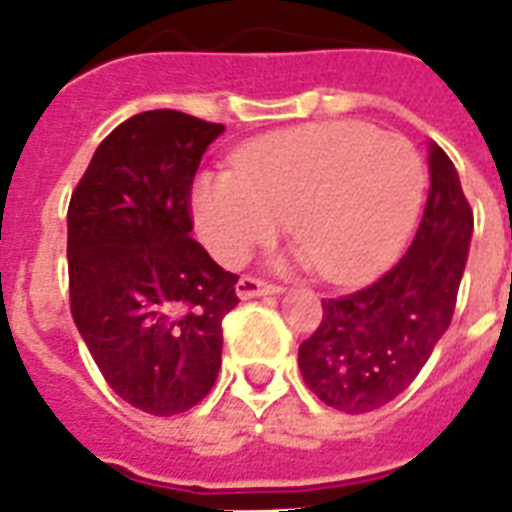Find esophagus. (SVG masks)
I'll return each instance as SVG.
<instances>
[{"label":"esophagus","mask_w":512,"mask_h":512,"mask_svg":"<svg viewBox=\"0 0 512 512\" xmlns=\"http://www.w3.org/2000/svg\"><path fill=\"white\" fill-rule=\"evenodd\" d=\"M237 296L248 301V298H256V296H277L282 293L280 285H272V282H264V280H256V277H240L235 285Z\"/></svg>","instance_id":"obj_1"}]
</instances>
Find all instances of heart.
<instances>
[{
	"instance_id": "heart-1",
	"label": "heart",
	"mask_w": 512,
	"mask_h": 512,
	"mask_svg": "<svg viewBox=\"0 0 512 512\" xmlns=\"http://www.w3.org/2000/svg\"><path fill=\"white\" fill-rule=\"evenodd\" d=\"M425 166L410 140L362 121H330L269 134L237 155L235 171L192 185V216L208 251L237 267L288 216L301 240L290 259L338 285L388 269L410 240Z\"/></svg>"
}]
</instances>
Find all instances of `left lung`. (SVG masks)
Instances as JSON below:
<instances>
[{
    "label": "left lung",
    "mask_w": 512,
    "mask_h": 512,
    "mask_svg": "<svg viewBox=\"0 0 512 512\" xmlns=\"http://www.w3.org/2000/svg\"><path fill=\"white\" fill-rule=\"evenodd\" d=\"M431 190L410 251L351 296L322 301L298 370L327 407L362 415L402 394L447 333L468 261L473 211L455 163L431 142Z\"/></svg>",
    "instance_id": "left-lung-1"
}]
</instances>
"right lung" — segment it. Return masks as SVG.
Returning <instances> with one entry per match:
<instances>
[{
	"instance_id": "right-lung-1",
	"label": "right lung",
	"mask_w": 512,
	"mask_h": 512,
	"mask_svg": "<svg viewBox=\"0 0 512 512\" xmlns=\"http://www.w3.org/2000/svg\"><path fill=\"white\" fill-rule=\"evenodd\" d=\"M224 132L179 110L137 113L100 142L68 206L71 314L102 378L158 418L206 399L237 275L192 240L190 190Z\"/></svg>"
}]
</instances>
